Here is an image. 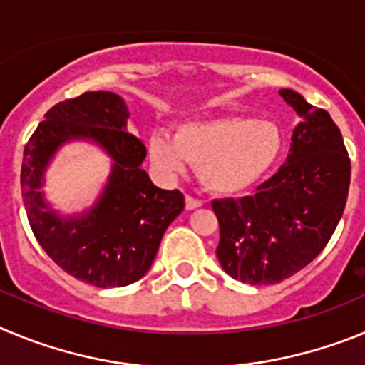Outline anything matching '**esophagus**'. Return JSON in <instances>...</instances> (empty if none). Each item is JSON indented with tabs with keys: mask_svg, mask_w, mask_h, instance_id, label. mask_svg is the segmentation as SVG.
Returning <instances> with one entry per match:
<instances>
[{
	"mask_svg": "<svg viewBox=\"0 0 365 365\" xmlns=\"http://www.w3.org/2000/svg\"><path fill=\"white\" fill-rule=\"evenodd\" d=\"M199 206H202V202L199 199L192 197V195H186V210H195Z\"/></svg>",
	"mask_w": 365,
	"mask_h": 365,
	"instance_id": "34e87169",
	"label": "esophagus"
}]
</instances>
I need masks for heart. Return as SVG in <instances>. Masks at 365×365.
Masks as SVG:
<instances>
[{
    "instance_id": "1",
    "label": "heart",
    "mask_w": 365,
    "mask_h": 365,
    "mask_svg": "<svg viewBox=\"0 0 365 365\" xmlns=\"http://www.w3.org/2000/svg\"><path fill=\"white\" fill-rule=\"evenodd\" d=\"M283 150L279 125L265 118L219 117L186 122L166 133L151 135L148 153L155 166L175 175L188 164L199 166L208 192L235 195L254 186L278 163Z\"/></svg>"
}]
</instances>
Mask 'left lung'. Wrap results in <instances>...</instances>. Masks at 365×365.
<instances>
[{"label":"left lung","instance_id":"1","mask_svg":"<svg viewBox=\"0 0 365 365\" xmlns=\"http://www.w3.org/2000/svg\"><path fill=\"white\" fill-rule=\"evenodd\" d=\"M279 95L302 118L285 164L254 195L212 202L219 263L250 285L279 283L307 267L331 240L349 193L351 160L331 115L292 89Z\"/></svg>","mask_w":365,"mask_h":365}]
</instances>
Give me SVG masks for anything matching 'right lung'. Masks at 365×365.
<instances>
[{"instance_id": "right-lung-1", "label": "right lung", "mask_w": 365, "mask_h": 365, "mask_svg": "<svg viewBox=\"0 0 365 365\" xmlns=\"http://www.w3.org/2000/svg\"><path fill=\"white\" fill-rule=\"evenodd\" d=\"M128 106L111 91H87L45 113L29 138L21 195L29 222L47 256L80 282L124 287L150 270L170 222L185 210L179 190H160L143 170L146 146L128 131ZM91 140L112 157L101 197L78 216L63 218L43 199L44 170L69 140Z\"/></svg>"}]
</instances>
